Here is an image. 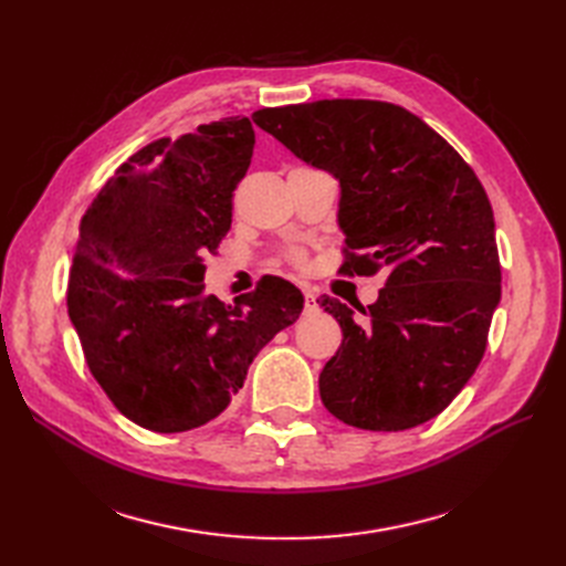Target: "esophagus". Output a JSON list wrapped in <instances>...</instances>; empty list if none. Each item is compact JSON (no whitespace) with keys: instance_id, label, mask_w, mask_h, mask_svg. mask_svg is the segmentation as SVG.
<instances>
[{"instance_id":"1","label":"esophagus","mask_w":566,"mask_h":566,"mask_svg":"<svg viewBox=\"0 0 566 566\" xmlns=\"http://www.w3.org/2000/svg\"><path fill=\"white\" fill-rule=\"evenodd\" d=\"M318 312V302L312 290H304V314H316Z\"/></svg>"}]
</instances>
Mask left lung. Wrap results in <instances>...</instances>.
Wrapping results in <instances>:
<instances>
[{
	"label": "left lung",
	"mask_w": 566,
	"mask_h": 566,
	"mask_svg": "<svg viewBox=\"0 0 566 566\" xmlns=\"http://www.w3.org/2000/svg\"><path fill=\"white\" fill-rule=\"evenodd\" d=\"M252 119L339 181L342 271H387L378 300L358 306L364 323L339 300H318L345 335L318 375L323 406L373 432L432 420L482 361L501 302L484 186L430 125L385 101L323 98L262 108Z\"/></svg>",
	"instance_id": "left-lung-1"
}]
</instances>
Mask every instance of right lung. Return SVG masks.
Here are the masks:
<instances>
[{
    "instance_id": "obj_1",
    "label": "right lung",
    "mask_w": 566,
    "mask_h": 566,
    "mask_svg": "<svg viewBox=\"0 0 566 566\" xmlns=\"http://www.w3.org/2000/svg\"><path fill=\"white\" fill-rule=\"evenodd\" d=\"M252 148L243 115L153 142L82 217L67 316L101 389L146 430L214 420L254 356L302 314L300 290L276 276L233 304L205 293L202 256L231 229Z\"/></svg>"
}]
</instances>
